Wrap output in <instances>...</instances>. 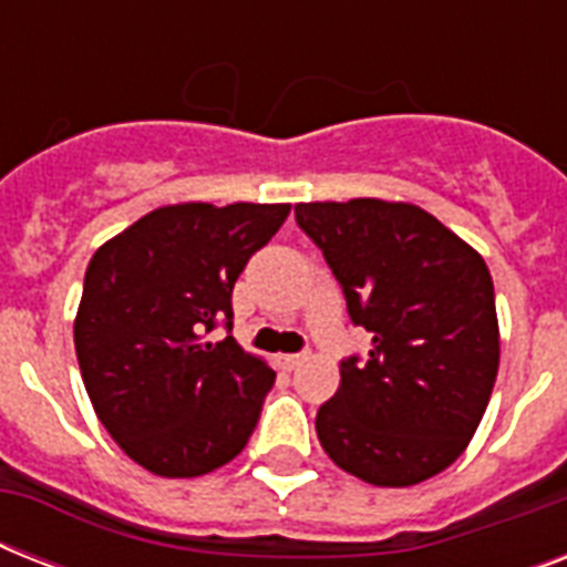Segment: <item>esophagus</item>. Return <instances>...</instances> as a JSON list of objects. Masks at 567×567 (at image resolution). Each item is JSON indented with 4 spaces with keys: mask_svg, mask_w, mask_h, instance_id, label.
<instances>
[{
    "mask_svg": "<svg viewBox=\"0 0 567 567\" xmlns=\"http://www.w3.org/2000/svg\"><path fill=\"white\" fill-rule=\"evenodd\" d=\"M302 362H306V353L279 355V364H282V368H288V371H291V368H297V364H302Z\"/></svg>",
    "mask_w": 567,
    "mask_h": 567,
    "instance_id": "34e87169",
    "label": "esophagus"
}]
</instances>
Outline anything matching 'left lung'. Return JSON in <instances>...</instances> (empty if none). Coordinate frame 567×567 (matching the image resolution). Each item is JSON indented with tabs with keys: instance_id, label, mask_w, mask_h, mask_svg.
Segmentation results:
<instances>
[{
	"instance_id": "8db88e82",
	"label": "left lung",
	"mask_w": 567,
	"mask_h": 567,
	"mask_svg": "<svg viewBox=\"0 0 567 567\" xmlns=\"http://www.w3.org/2000/svg\"><path fill=\"white\" fill-rule=\"evenodd\" d=\"M300 226L373 336L347 355L315 417L347 474L403 488L441 474L474 439L501 364L492 274L465 240L409 203H300Z\"/></svg>"
}]
</instances>
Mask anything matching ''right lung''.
I'll use <instances>...</instances> for the list:
<instances>
[{
  "instance_id": "1",
  "label": "right lung",
  "mask_w": 567,
  "mask_h": 567,
  "mask_svg": "<svg viewBox=\"0 0 567 567\" xmlns=\"http://www.w3.org/2000/svg\"><path fill=\"white\" fill-rule=\"evenodd\" d=\"M291 205L155 208L93 252L75 355L96 417L158 476H203L247 447L276 373L231 336V288Z\"/></svg>"
}]
</instances>
